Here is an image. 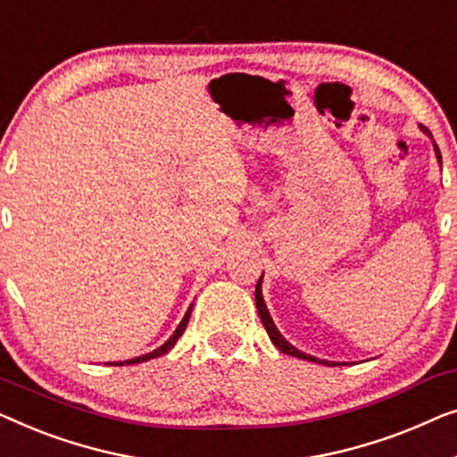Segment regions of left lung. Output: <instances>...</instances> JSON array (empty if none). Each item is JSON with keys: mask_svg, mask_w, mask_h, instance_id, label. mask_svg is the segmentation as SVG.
<instances>
[{"mask_svg": "<svg viewBox=\"0 0 457 457\" xmlns=\"http://www.w3.org/2000/svg\"><path fill=\"white\" fill-rule=\"evenodd\" d=\"M422 128V126H420ZM424 132H428L427 128H422ZM435 151H436V157H439V162H441V153H439V146L435 145ZM262 279V278H261ZM261 279H259V284H256V292H254V300H256V308H259V314H261V320H262V325H265V329H267V333H269V337H271V342L278 345V348L284 352V354H290V356H295V358H302V360H311V362H319V364H329V366H333V362H327V360H319V358H314V356H311V354H304V352H300V350H295L294 345H290L286 342L284 337H281V333L275 329V325H273V320H271V317H269V312H267V306H265V302H262V295H261Z\"/></svg>", "mask_w": 457, "mask_h": 457, "instance_id": "8db88e82", "label": "left lung"}]
</instances>
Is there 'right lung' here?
Instances as JSON below:
<instances>
[{
    "mask_svg": "<svg viewBox=\"0 0 457 457\" xmlns=\"http://www.w3.org/2000/svg\"><path fill=\"white\" fill-rule=\"evenodd\" d=\"M190 312H192V306L188 308V312L184 314V319H182V323L178 325V329L173 331V336L167 339V342L162 345V348H157V350H153V352H149V354H145V356H138V358H132V360H124V362H113L115 366H124V364H138V362H145V360H151V358H157V356H163V354H167V352H170L171 348H173V344L178 342L179 339V336H182L184 333V329H186V325H188V319H190Z\"/></svg>",
    "mask_w": 457,
    "mask_h": 457,
    "instance_id": "add662e5",
    "label": "right lung"
}]
</instances>
